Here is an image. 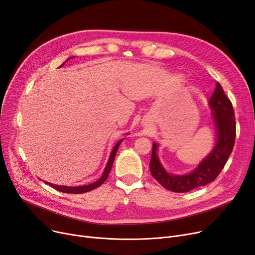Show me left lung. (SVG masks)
Segmentation results:
<instances>
[{
  "label": "left lung",
  "mask_w": 255,
  "mask_h": 255,
  "mask_svg": "<svg viewBox=\"0 0 255 255\" xmlns=\"http://www.w3.org/2000/svg\"><path fill=\"white\" fill-rule=\"evenodd\" d=\"M215 128V142L212 150L187 174H173L165 170L158 157V143L153 142L150 172L164 189L175 193H185L213 182L223 170L232 152L236 139V119L234 108L219 82L208 100Z\"/></svg>",
  "instance_id": "obj_1"
}]
</instances>
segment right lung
<instances>
[{
  "label": "right lung",
  "mask_w": 255,
  "mask_h": 255,
  "mask_svg": "<svg viewBox=\"0 0 255 255\" xmlns=\"http://www.w3.org/2000/svg\"><path fill=\"white\" fill-rule=\"evenodd\" d=\"M71 58H73V57H70L68 60H70ZM68 60H66V61H68ZM66 61H64L60 66H62ZM60 66H59V68H60ZM128 134H129V133H126L125 135H128ZM125 138H126V137L121 138V139H119V140L116 142V145L114 146L112 152H110L109 158H108V160H107V162H106V165H105L104 171H103V173H102V176H101L100 178H99L97 181H95V182H93V183H90V184L79 185V186H66V185L53 184V183H50V182H47V181H45V182L48 183L49 185H51L52 187H54L55 190H57V191L62 192V193H68V194H83V193L90 192V191H93V190L97 189V187L100 186V185L107 179V177H108V175H109V173H110V170H112V167H113V163H114V160H115V157H116L117 151H118L120 145L122 143V141H123Z\"/></svg>",
  "instance_id": "right-lung-1"
}]
</instances>
